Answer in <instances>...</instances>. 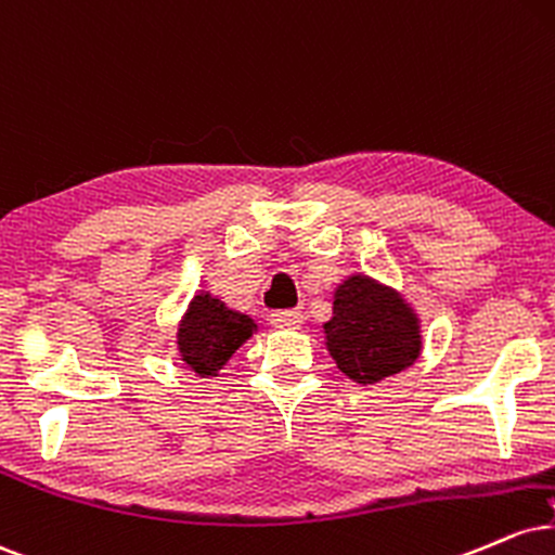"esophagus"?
<instances>
[{"instance_id":"esophagus-1","label":"esophagus","mask_w":555,"mask_h":555,"mask_svg":"<svg viewBox=\"0 0 555 555\" xmlns=\"http://www.w3.org/2000/svg\"><path fill=\"white\" fill-rule=\"evenodd\" d=\"M270 324L280 330H298L304 324V311L298 309H280L270 314Z\"/></svg>"}]
</instances>
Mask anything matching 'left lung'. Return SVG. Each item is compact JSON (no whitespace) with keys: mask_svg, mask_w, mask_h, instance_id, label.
I'll return each mask as SVG.
<instances>
[{"mask_svg":"<svg viewBox=\"0 0 555 555\" xmlns=\"http://www.w3.org/2000/svg\"><path fill=\"white\" fill-rule=\"evenodd\" d=\"M324 335L337 369L358 384L400 374L421 356L415 311L400 293L366 275H350L337 285Z\"/></svg>","mask_w":555,"mask_h":555,"instance_id":"8db88e82","label":"left lung"}]
</instances>
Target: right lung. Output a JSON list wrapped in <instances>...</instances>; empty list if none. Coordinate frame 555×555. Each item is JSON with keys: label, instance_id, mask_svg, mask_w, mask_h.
Returning a JSON list of instances; mask_svg holds the SVG:
<instances>
[{"label": "right lung", "instance_id": "obj_1", "mask_svg": "<svg viewBox=\"0 0 555 555\" xmlns=\"http://www.w3.org/2000/svg\"><path fill=\"white\" fill-rule=\"evenodd\" d=\"M254 330L257 324L249 317L231 311L210 293H199L179 324V356L194 374L215 376Z\"/></svg>", "mask_w": 555, "mask_h": 555}]
</instances>
